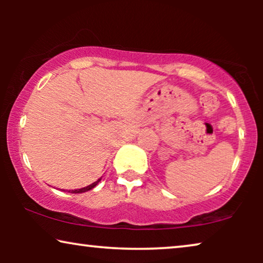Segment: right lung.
<instances>
[{
  "mask_svg": "<svg viewBox=\"0 0 263 263\" xmlns=\"http://www.w3.org/2000/svg\"><path fill=\"white\" fill-rule=\"evenodd\" d=\"M100 179H102V178H99V179H98V181H97V182H95V183H92V184H91V185H88V186H85V188H81V189H75V190H69V192H68V193H71V194H80V193H85V192H88V190H91L92 188H95V186H96L97 184H98V183H99V181H100Z\"/></svg>",
  "mask_w": 263,
  "mask_h": 263,
  "instance_id": "add662e5",
  "label": "right lung"
}]
</instances>
